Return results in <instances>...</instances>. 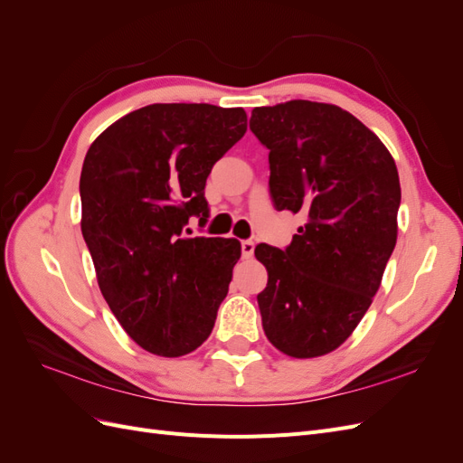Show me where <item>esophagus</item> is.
<instances>
[{
    "label": "esophagus",
    "instance_id": "obj_1",
    "mask_svg": "<svg viewBox=\"0 0 463 463\" xmlns=\"http://www.w3.org/2000/svg\"><path fill=\"white\" fill-rule=\"evenodd\" d=\"M241 253H243V259H250L255 253V243L250 240H245L241 241Z\"/></svg>",
    "mask_w": 463,
    "mask_h": 463
}]
</instances>
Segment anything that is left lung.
Here are the masks:
<instances>
[{"instance_id": "8db88e82", "label": "left lung", "mask_w": 463, "mask_h": 463, "mask_svg": "<svg viewBox=\"0 0 463 463\" xmlns=\"http://www.w3.org/2000/svg\"><path fill=\"white\" fill-rule=\"evenodd\" d=\"M249 125L270 150L276 208L305 218L286 250L255 249L269 270L257 296L264 334L289 357L326 355L365 317L396 247V162L381 138L334 104L262 106Z\"/></svg>"}]
</instances>
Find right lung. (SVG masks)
<instances>
[{"instance_id":"obj_1","label":"right lung","mask_w":463,"mask_h":463,"mask_svg":"<svg viewBox=\"0 0 463 463\" xmlns=\"http://www.w3.org/2000/svg\"><path fill=\"white\" fill-rule=\"evenodd\" d=\"M247 131L243 108L150 104L98 135L80 172V230L102 296L129 338L160 357L214 328L241 243L181 237L208 216L206 177Z\"/></svg>"}]
</instances>
